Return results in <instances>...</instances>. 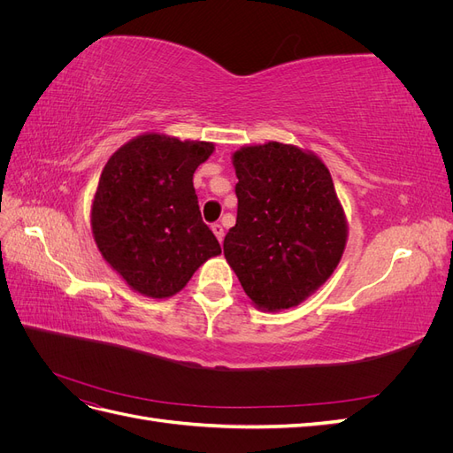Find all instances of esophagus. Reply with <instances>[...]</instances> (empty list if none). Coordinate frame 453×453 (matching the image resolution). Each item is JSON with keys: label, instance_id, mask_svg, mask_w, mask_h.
Segmentation results:
<instances>
[{"label": "esophagus", "instance_id": "34e87169", "mask_svg": "<svg viewBox=\"0 0 453 453\" xmlns=\"http://www.w3.org/2000/svg\"><path fill=\"white\" fill-rule=\"evenodd\" d=\"M211 230H213V234L217 236V240L223 242V238H225V228H223V225L215 223V225H211Z\"/></svg>", "mask_w": 453, "mask_h": 453}]
</instances>
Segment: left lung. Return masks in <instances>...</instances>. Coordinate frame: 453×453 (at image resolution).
<instances>
[{
	"instance_id": "8db88e82",
	"label": "left lung",
	"mask_w": 453,
	"mask_h": 453,
	"mask_svg": "<svg viewBox=\"0 0 453 453\" xmlns=\"http://www.w3.org/2000/svg\"><path fill=\"white\" fill-rule=\"evenodd\" d=\"M238 217L225 257L251 303L266 311L298 306L333 276L348 221L323 160L268 142L232 155Z\"/></svg>"
}]
</instances>
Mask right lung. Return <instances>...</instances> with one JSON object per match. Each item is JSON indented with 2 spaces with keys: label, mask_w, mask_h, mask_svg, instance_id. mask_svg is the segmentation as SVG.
<instances>
[{
  "label": "right lung",
  "mask_w": 453,
  "mask_h": 453,
  "mask_svg": "<svg viewBox=\"0 0 453 453\" xmlns=\"http://www.w3.org/2000/svg\"><path fill=\"white\" fill-rule=\"evenodd\" d=\"M213 150L210 142L147 132L107 160L90 208L92 236L135 293L170 298L205 260L221 255L193 185Z\"/></svg>",
  "instance_id": "obj_1"
}]
</instances>
